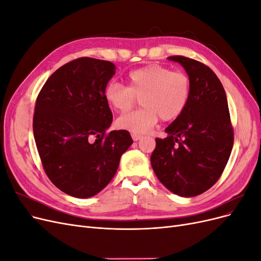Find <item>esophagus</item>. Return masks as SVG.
<instances>
[{
	"label": "esophagus",
	"instance_id": "1",
	"mask_svg": "<svg viewBox=\"0 0 261 261\" xmlns=\"http://www.w3.org/2000/svg\"><path fill=\"white\" fill-rule=\"evenodd\" d=\"M141 137H143V136H141V135H139V134H132V138H133V140L134 141H137V140H139Z\"/></svg>",
	"mask_w": 261,
	"mask_h": 261
}]
</instances>
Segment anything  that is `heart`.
<instances>
[{
	"instance_id": "obj_1",
	"label": "heart",
	"mask_w": 261,
	"mask_h": 261,
	"mask_svg": "<svg viewBox=\"0 0 261 261\" xmlns=\"http://www.w3.org/2000/svg\"><path fill=\"white\" fill-rule=\"evenodd\" d=\"M126 81L127 86L109 83L103 93L108 105L118 112H127L140 98L143 108L116 120L118 127L134 134L151 129L159 117L165 122L175 120L185 111L191 98V80L181 70L149 65L132 70Z\"/></svg>"
}]
</instances>
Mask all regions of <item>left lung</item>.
Wrapping results in <instances>:
<instances>
[{
	"label": "left lung",
	"mask_w": 261,
	"mask_h": 261,
	"mask_svg": "<svg viewBox=\"0 0 261 261\" xmlns=\"http://www.w3.org/2000/svg\"><path fill=\"white\" fill-rule=\"evenodd\" d=\"M178 62L191 80L185 111L169 125L167 138H155L150 158L156 177L169 191L194 197L215 185L230 158L234 132L222 84L203 63L183 55Z\"/></svg>",
	"instance_id": "1"
}]
</instances>
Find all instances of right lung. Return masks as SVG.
I'll use <instances>...</instances> for the list:
<instances>
[{
  "label": "right lung",
  "mask_w": 261,
  "mask_h": 261,
  "mask_svg": "<svg viewBox=\"0 0 261 261\" xmlns=\"http://www.w3.org/2000/svg\"><path fill=\"white\" fill-rule=\"evenodd\" d=\"M114 74L111 62L76 59L55 70L36 100L33 128L43 170L76 198L101 192L133 144L127 130L108 133L113 115L103 92Z\"/></svg>",
  "instance_id": "right-lung-1"
}]
</instances>
